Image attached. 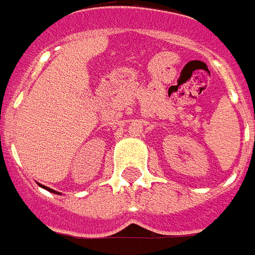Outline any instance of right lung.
I'll return each mask as SVG.
<instances>
[{
    "mask_svg": "<svg viewBox=\"0 0 255 255\" xmlns=\"http://www.w3.org/2000/svg\"><path fill=\"white\" fill-rule=\"evenodd\" d=\"M39 186H41V184H39ZM41 187H42V188H45V190H47V191H50V192H54V194H60V192L54 191V190H52V188L46 187V186H41Z\"/></svg>",
    "mask_w": 255,
    "mask_h": 255,
    "instance_id": "add662e5",
    "label": "right lung"
}]
</instances>
